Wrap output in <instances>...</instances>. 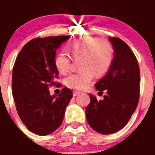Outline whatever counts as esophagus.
Returning <instances> with one entry per match:
<instances>
[{
	"instance_id": "34e87169",
	"label": "esophagus",
	"mask_w": 155,
	"mask_h": 155,
	"mask_svg": "<svg viewBox=\"0 0 155 155\" xmlns=\"http://www.w3.org/2000/svg\"><path fill=\"white\" fill-rule=\"evenodd\" d=\"M81 94V92H80V91H74L73 92L74 97H76L77 95H78V94Z\"/></svg>"
}]
</instances>
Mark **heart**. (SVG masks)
<instances>
[{"mask_svg": "<svg viewBox=\"0 0 155 155\" xmlns=\"http://www.w3.org/2000/svg\"><path fill=\"white\" fill-rule=\"evenodd\" d=\"M70 51L75 60L81 59V71L68 76L65 84L75 90L86 89L94 78L102 76L110 68L113 58L112 46L105 39H98L93 37H84L74 42L70 46ZM57 71L66 74L71 67V58L68 54L61 52L55 57Z\"/></svg>", "mask_w": 155, "mask_h": 155, "instance_id": "obj_1", "label": "heart"}]
</instances>
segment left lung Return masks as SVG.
Masks as SVG:
<instances>
[{
	"label": "left lung",
	"instance_id": "left-lung-1",
	"mask_svg": "<svg viewBox=\"0 0 155 155\" xmlns=\"http://www.w3.org/2000/svg\"><path fill=\"white\" fill-rule=\"evenodd\" d=\"M114 57L106 74L95 83L99 92L105 90L104 99L98 101L89 94L90 103L85 109L86 119L94 131L114 134L127 124L139 101L140 68L137 60L125 42L109 37Z\"/></svg>",
	"mask_w": 155,
	"mask_h": 155
}]
</instances>
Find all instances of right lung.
Wrapping results in <instances>:
<instances>
[{
    "instance_id": "1",
    "label": "right lung",
    "mask_w": 155,
    "mask_h": 155,
    "mask_svg": "<svg viewBox=\"0 0 155 155\" xmlns=\"http://www.w3.org/2000/svg\"><path fill=\"white\" fill-rule=\"evenodd\" d=\"M70 35L35 38L18 53L12 71V94L16 110L28 130L40 136L51 134L64 120L73 97L68 87L51 95L49 85L56 84L57 50Z\"/></svg>"
}]
</instances>
